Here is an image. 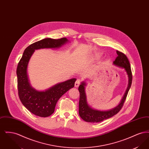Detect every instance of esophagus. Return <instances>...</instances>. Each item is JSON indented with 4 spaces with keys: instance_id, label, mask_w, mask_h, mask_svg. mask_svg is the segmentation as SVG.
<instances>
[{
    "instance_id": "obj_1",
    "label": "esophagus",
    "mask_w": 149,
    "mask_h": 149,
    "mask_svg": "<svg viewBox=\"0 0 149 149\" xmlns=\"http://www.w3.org/2000/svg\"><path fill=\"white\" fill-rule=\"evenodd\" d=\"M80 80H79V79H77L76 80L75 83V87H76V88L78 87L79 85H80Z\"/></svg>"
}]
</instances>
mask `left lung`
Here are the masks:
<instances>
[{"label":"left lung","instance_id":"8db88e82","mask_svg":"<svg viewBox=\"0 0 149 149\" xmlns=\"http://www.w3.org/2000/svg\"><path fill=\"white\" fill-rule=\"evenodd\" d=\"M116 52L117 54V57H116L113 63L117 66L123 68L125 71H126L128 78V84L126 91L120 104L117 106L108 111H100L93 109L88 105L86 100V96L85 91L86 83L85 81L81 82V84L79 85L78 88V90L80 92L79 114L80 117L83 120L87 122H99L113 117L115 114L118 113L120 112L124 104L125 100L126 99L128 92L131 86L132 80V75L131 69V66L127 57L123 53L118 51H117Z\"/></svg>","mask_w":149,"mask_h":149}]
</instances>
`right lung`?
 Instances as JSON below:
<instances>
[{
    "label": "right lung",
    "instance_id": "right-lung-1",
    "mask_svg": "<svg viewBox=\"0 0 149 149\" xmlns=\"http://www.w3.org/2000/svg\"><path fill=\"white\" fill-rule=\"evenodd\" d=\"M68 40L47 38L36 42L28 46L23 52L17 69L18 91L23 105L36 116L46 117L54 112L57 102L70 89L74 86L75 78L58 83L45 91L36 90L30 85L27 74L29 59L35 50L41 49L59 48Z\"/></svg>",
    "mask_w": 149,
    "mask_h": 149
}]
</instances>
